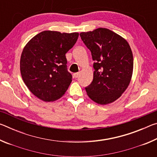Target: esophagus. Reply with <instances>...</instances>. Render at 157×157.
I'll return each mask as SVG.
<instances>
[{"instance_id":"34e87169","label":"esophagus","mask_w":157,"mask_h":157,"mask_svg":"<svg viewBox=\"0 0 157 157\" xmlns=\"http://www.w3.org/2000/svg\"><path fill=\"white\" fill-rule=\"evenodd\" d=\"M79 73H74V74H73L74 78H78V77L79 76Z\"/></svg>"}]
</instances>
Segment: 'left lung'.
<instances>
[{"label":"left lung","mask_w":157,"mask_h":157,"mask_svg":"<svg viewBox=\"0 0 157 157\" xmlns=\"http://www.w3.org/2000/svg\"><path fill=\"white\" fill-rule=\"evenodd\" d=\"M91 50L95 69L86 94L98 104L113 102L131 82L134 59L131 48L123 37L107 28H99L79 34Z\"/></svg>","instance_id":"left-lung-1"}]
</instances>
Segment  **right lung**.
I'll list each match as a JSON object with an SVG mask.
<instances>
[{"label": "right lung", "mask_w": 157, "mask_h": 157, "mask_svg": "<svg viewBox=\"0 0 157 157\" xmlns=\"http://www.w3.org/2000/svg\"><path fill=\"white\" fill-rule=\"evenodd\" d=\"M78 33L45 30L29 41L21 55L20 71L28 89L39 99L53 102L62 97L72 82L66 53L76 43Z\"/></svg>", "instance_id": "add662e5"}]
</instances>
